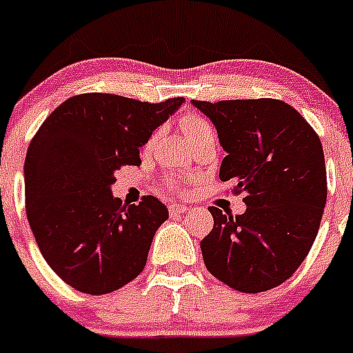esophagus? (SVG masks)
I'll list each match as a JSON object with an SVG mask.
<instances>
[{"label":"esophagus","mask_w":353,"mask_h":353,"mask_svg":"<svg viewBox=\"0 0 353 353\" xmlns=\"http://www.w3.org/2000/svg\"><path fill=\"white\" fill-rule=\"evenodd\" d=\"M168 210H170V214H172V215H181V214H187L190 208L185 207V205H170Z\"/></svg>","instance_id":"esophagus-1"}]
</instances>
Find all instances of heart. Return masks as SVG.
Wrapping results in <instances>:
<instances>
[{
  "mask_svg": "<svg viewBox=\"0 0 353 353\" xmlns=\"http://www.w3.org/2000/svg\"><path fill=\"white\" fill-rule=\"evenodd\" d=\"M180 128H181L185 138H187V141L190 143V145H193L195 141H199V139L203 138V136L214 134V130H212L210 124H208L202 116L193 114V112H188V114H185L183 117H181ZM157 138H158V132L151 134L150 139L146 141L145 150H151V148H153V145H154V141H157ZM165 190L170 192V193H178L181 190V185L176 183V181H166Z\"/></svg>",
  "mask_w": 353,
  "mask_h": 353,
  "instance_id": "b5f03b06",
  "label": "heart"
}]
</instances>
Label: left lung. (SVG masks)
<instances>
[{"mask_svg":"<svg viewBox=\"0 0 353 353\" xmlns=\"http://www.w3.org/2000/svg\"><path fill=\"white\" fill-rule=\"evenodd\" d=\"M217 128L227 157L219 178L245 193L242 215L210 207L214 229L200 248L212 276L261 293L293 276L312 249L327 202V168L316 131L279 99L192 101Z\"/></svg>","mask_w":353,"mask_h":353,"instance_id":"left-lung-1","label":"left lung"}]
</instances>
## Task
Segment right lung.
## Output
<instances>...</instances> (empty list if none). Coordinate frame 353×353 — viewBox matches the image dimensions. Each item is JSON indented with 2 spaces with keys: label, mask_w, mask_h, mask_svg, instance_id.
Returning <instances> with one entry per match:
<instances>
[{
  "label": "right lung",
  "mask_w": 353,
  "mask_h": 353,
  "mask_svg": "<svg viewBox=\"0 0 353 353\" xmlns=\"http://www.w3.org/2000/svg\"><path fill=\"white\" fill-rule=\"evenodd\" d=\"M183 102L79 94L54 109L32 138L26 217L48 266L81 293H112L145 269L168 210L151 195L123 205L111 185L117 170L141 163L139 148Z\"/></svg>",
  "instance_id": "right-lung-1"
}]
</instances>
